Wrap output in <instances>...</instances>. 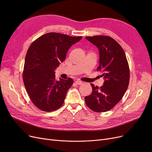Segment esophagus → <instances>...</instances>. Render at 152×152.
<instances>
[{
    "label": "esophagus",
    "instance_id": "obj_1",
    "mask_svg": "<svg viewBox=\"0 0 152 152\" xmlns=\"http://www.w3.org/2000/svg\"><path fill=\"white\" fill-rule=\"evenodd\" d=\"M75 84H77V85H82V82L81 81L77 80V81H75Z\"/></svg>",
    "mask_w": 152,
    "mask_h": 152
}]
</instances>
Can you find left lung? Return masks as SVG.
I'll return each instance as SVG.
<instances>
[{
  "label": "left lung",
  "mask_w": 152,
  "mask_h": 152,
  "mask_svg": "<svg viewBox=\"0 0 152 152\" xmlns=\"http://www.w3.org/2000/svg\"><path fill=\"white\" fill-rule=\"evenodd\" d=\"M86 39L98 48L99 65L104 82L102 87H93L92 93L85 97L90 109L96 112H104L113 108L122 98L129 82V68L123 49L108 36L96 35Z\"/></svg>",
  "instance_id": "obj_1"
}]
</instances>
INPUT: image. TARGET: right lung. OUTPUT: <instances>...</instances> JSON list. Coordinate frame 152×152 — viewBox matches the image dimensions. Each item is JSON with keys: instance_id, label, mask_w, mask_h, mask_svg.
<instances>
[{"instance_id": "1", "label": "right lung", "mask_w": 152, "mask_h": 152, "mask_svg": "<svg viewBox=\"0 0 152 152\" xmlns=\"http://www.w3.org/2000/svg\"><path fill=\"white\" fill-rule=\"evenodd\" d=\"M81 39L50 32L40 37L28 48L23 79L32 103L40 110L51 112L63 104L73 80H57L54 70L65 61L68 49Z\"/></svg>"}]
</instances>
